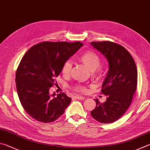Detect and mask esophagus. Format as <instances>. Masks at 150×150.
Returning a JSON list of instances; mask_svg holds the SVG:
<instances>
[{"mask_svg":"<svg viewBox=\"0 0 150 150\" xmlns=\"http://www.w3.org/2000/svg\"><path fill=\"white\" fill-rule=\"evenodd\" d=\"M74 98L77 99H80V100H83V99H84V97L80 96H74Z\"/></svg>","mask_w":150,"mask_h":150,"instance_id":"34e87169","label":"esophagus"}]
</instances>
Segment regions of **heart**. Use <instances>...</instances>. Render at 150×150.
Instances as JSON below:
<instances>
[{
	"instance_id": "b5f03b06",
	"label": "heart",
	"mask_w": 150,
	"mask_h": 150,
	"mask_svg": "<svg viewBox=\"0 0 150 150\" xmlns=\"http://www.w3.org/2000/svg\"><path fill=\"white\" fill-rule=\"evenodd\" d=\"M78 60L84 64L91 72V75L94 78L100 77L101 74V69L99 67L101 63V59L99 55L92 51H87L78 57ZM72 69V64L70 61H67L63 64L62 73L63 76H67L70 74ZM76 90L80 92H86L87 89L85 86H78L76 87Z\"/></svg>"
}]
</instances>
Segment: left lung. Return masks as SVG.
Masks as SVG:
<instances>
[{
    "label": "left lung",
    "instance_id": "left-lung-1",
    "mask_svg": "<svg viewBox=\"0 0 150 150\" xmlns=\"http://www.w3.org/2000/svg\"><path fill=\"white\" fill-rule=\"evenodd\" d=\"M91 45L103 54L109 70L102 84L101 92L106 101L95 99L96 107L91 115L101 123H112L121 117L132 102L137 86V68L132 55L125 47L111 41L91 42Z\"/></svg>",
    "mask_w": 150,
    "mask_h": 150
}]
</instances>
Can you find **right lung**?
Listing matches in <instances>:
<instances>
[{
  "label": "right lung",
  "instance_id": "add662e5",
  "mask_svg": "<svg viewBox=\"0 0 150 150\" xmlns=\"http://www.w3.org/2000/svg\"><path fill=\"white\" fill-rule=\"evenodd\" d=\"M82 46L78 41H45L31 47L23 57L16 73V89L21 104L33 119L49 123L64 113L71 98L64 93L54 98L49 89L64 62Z\"/></svg>",
  "mask_w": 150,
  "mask_h": 150
}]
</instances>
